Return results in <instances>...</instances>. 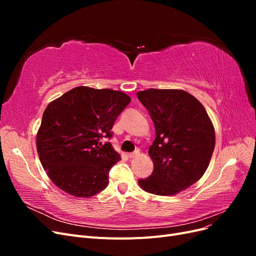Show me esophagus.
Masks as SVG:
<instances>
[{
  "label": "esophagus",
  "mask_w": 256,
  "mask_h": 256,
  "mask_svg": "<svg viewBox=\"0 0 256 256\" xmlns=\"http://www.w3.org/2000/svg\"><path fill=\"white\" fill-rule=\"evenodd\" d=\"M138 154H140V150H136V152H130V154H128V157L132 159V158L138 157Z\"/></svg>",
  "instance_id": "obj_1"
}]
</instances>
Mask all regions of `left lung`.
<instances>
[{
	"label": "left lung",
	"instance_id": "left-lung-1",
	"mask_svg": "<svg viewBox=\"0 0 256 256\" xmlns=\"http://www.w3.org/2000/svg\"><path fill=\"white\" fill-rule=\"evenodd\" d=\"M136 95L156 130L148 150L154 171L138 184L152 194H176L207 170L216 141L212 122L203 104L184 90L150 88Z\"/></svg>",
	"mask_w": 256,
	"mask_h": 256
}]
</instances>
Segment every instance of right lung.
I'll return each mask as SVG.
<instances>
[{
	"label": "right lung",
	"mask_w": 256,
	"mask_h": 256,
	"mask_svg": "<svg viewBox=\"0 0 256 256\" xmlns=\"http://www.w3.org/2000/svg\"><path fill=\"white\" fill-rule=\"evenodd\" d=\"M125 92L78 86L48 104L36 138L42 166L53 184L76 198H90L109 184L120 160L110 142L114 122L129 104Z\"/></svg>",
	"instance_id": "add662e5"
}]
</instances>
